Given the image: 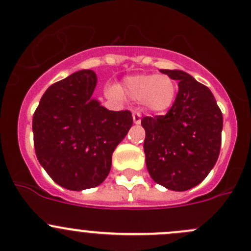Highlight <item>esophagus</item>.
<instances>
[{
  "label": "esophagus",
  "mask_w": 251,
  "mask_h": 251,
  "mask_svg": "<svg viewBox=\"0 0 251 251\" xmlns=\"http://www.w3.org/2000/svg\"><path fill=\"white\" fill-rule=\"evenodd\" d=\"M132 118H133V123L136 124V125H138V124H141V119H142L141 113L136 112V110H134V112L132 113Z\"/></svg>",
  "instance_id": "obj_1"
}]
</instances>
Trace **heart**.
I'll return each instance as SVG.
<instances>
[{
    "label": "heart",
    "instance_id": "heart-1",
    "mask_svg": "<svg viewBox=\"0 0 251 251\" xmlns=\"http://www.w3.org/2000/svg\"><path fill=\"white\" fill-rule=\"evenodd\" d=\"M105 94L112 99L124 97L141 102L149 112L163 114L172 108L178 94L176 81L166 75H127L117 86H109Z\"/></svg>",
    "mask_w": 251,
    "mask_h": 251
}]
</instances>
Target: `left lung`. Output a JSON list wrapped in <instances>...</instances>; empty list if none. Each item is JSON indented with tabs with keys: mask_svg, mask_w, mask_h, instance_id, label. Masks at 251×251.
<instances>
[{
	"mask_svg": "<svg viewBox=\"0 0 251 251\" xmlns=\"http://www.w3.org/2000/svg\"><path fill=\"white\" fill-rule=\"evenodd\" d=\"M178 80V94L166 115L144 117V152L155 183L173 191L199 185L219 157L223 114L212 91L184 71L161 70Z\"/></svg>",
	"mask_w": 251,
	"mask_h": 251,
	"instance_id": "8db88e82",
	"label": "left lung"
}]
</instances>
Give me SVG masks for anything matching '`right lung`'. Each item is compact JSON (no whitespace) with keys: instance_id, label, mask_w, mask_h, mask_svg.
<instances>
[{"instance_id":"obj_1","label":"right lung","mask_w":251,"mask_h":251,"mask_svg":"<svg viewBox=\"0 0 251 251\" xmlns=\"http://www.w3.org/2000/svg\"><path fill=\"white\" fill-rule=\"evenodd\" d=\"M96 84L94 71H78L49 86L33 114L37 159L55 183L73 191L103 183L133 123L130 110H108L92 99Z\"/></svg>"}]
</instances>
